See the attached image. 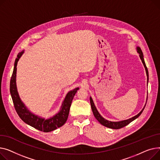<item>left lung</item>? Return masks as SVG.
Listing matches in <instances>:
<instances>
[{
  "mask_svg": "<svg viewBox=\"0 0 160 160\" xmlns=\"http://www.w3.org/2000/svg\"><path fill=\"white\" fill-rule=\"evenodd\" d=\"M137 50H138V52L139 53V57H140V59H142V62L144 65V67L145 68V70H146V73H147V81L148 80V69L146 67V64H145V61H144V59H143V52L142 51V50H141V48H139V47H138L137 48ZM90 105H91V108H92V112H93V116H95V118H96V119L99 122V123L104 125L105 127H108V128H113V129H119V128H123L125 126H127V125H128L130 123H131L132 121H134V119H136V118H138L141 114H142V112L143 111L145 107L142 109V110L138 114H137L136 116L132 117V118H130L128 119H127V120H124V121H119V122H112V121H108L105 119L103 118L99 114L98 111L97 110L95 105H94V103H93V100L92 99L90 98Z\"/></svg>",
  "mask_w": 160,
  "mask_h": 160,
  "instance_id": "left-lung-1",
  "label": "left lung"
}]
</instances>
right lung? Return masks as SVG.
I'll return each instance as SVG.
<instances>
[{
	"label": "right lung",
	"instance_id": "add662e5",
	"mask_svg": "<svg viewBox=\"0 0 160 160\" xmlns=\"http://www.w3.org/2000/svg\"><path fill=\"white\" fill-rule=\"evenodd\" d=\"M23 52H24L18 53L17 55V58L15 59L14 68L10 80L9 90H10V93L15 109L18 116L28 125L44 132H51V131L54 130L62 126L66 123V121H67L68 117L69 111L73 98L77 91L78 90L79 88H75L74 90L70 91L67 93V96H66L64 100V102H62L60 112L53 117L48 119H44L33 115L26 109V107L21 101L19 96L18 94L16 87V72L17 62Z\"/></svg>",
	"mask_w": 160,
	"mask_h": 160
}]
</instances>
